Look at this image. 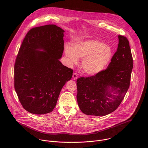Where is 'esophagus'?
Returning <instances> with one entry per match:
<instances>
[{
    "label": "esophagus",
    "instance_id": "obj_1",
    "mask_svg": "<svg viewBox=\"0 0 148 148\" xmlns=\"http://www.w3.org/2000/svg\"><path fill=\"white\" fill-rule=\"evenodd\" d=\"M73 79H77V78H78V74H77V73H73Z\"/></svg>",
    "mask_w": 148,
    "mask_h": 148
}]
</instances>
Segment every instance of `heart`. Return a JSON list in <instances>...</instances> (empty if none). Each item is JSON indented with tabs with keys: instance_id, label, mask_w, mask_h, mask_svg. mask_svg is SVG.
I'll list each match as a JSON object with an SVG mask.
<instances>
[{
	"instance_id": "1",
	"label": "heart",
	"mask_w": 148,
	"mask_h": 148,
	"mask_svg": "<svg viewBox=\"0 0 148 148\" xmlns=\"http://www.w3.org/2000/svg\"><path fill=\"white\" fill-rule=\"evenodd\" d=\"M64 52L71 64H77L83 59L81 66L89 75H96L103 71L113 57L112 47L99 40L89 39L75 42L71 48L66 46Z\"/></svg>"
}]
</instances>
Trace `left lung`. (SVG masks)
<instances>
[{
    "mask_svg": "<svg viewBox=\"0 0 148 148\" xmlns=\"http://www.w3.org/2000/svg\"><path fill=\"white\" fill-rule=\"evenodd\" d=\"M119 45L108 68L77 80V99L86 115L103 116L119 106L129 88L133 60L127 38L119 35Z\"/></svg>",
    "mask_w": 148,
    "mask_h": 148,
    "instance_id": "left-lung-1",
    "label": "left lung"
}]
</instances>
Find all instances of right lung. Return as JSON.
<instances>
[{"label":"right lung","mask_w":148,"mask_h":148,"mask_svg":"<svg viewBox=\"0 0 148 148\" xmlns=\"http://www.w3.org/2000/svg\"><path fill=\"white\" fill-rule=\"evenodd\" d=\"M64 32L53 24L33 28L20 47L14 64V88L21 105L31 113L52 112L63 86L72 77L73 70L59 60Z\"/></svg>","instance_id":"1"}]
</instances>
